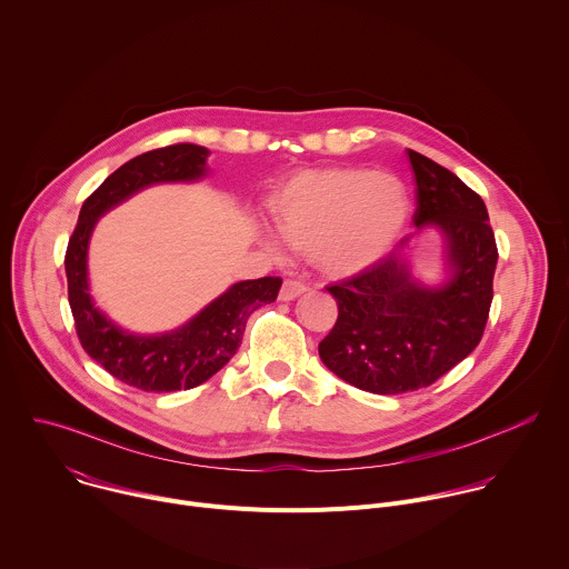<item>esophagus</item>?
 I'll return each mask as SVG.
<instances>
[{
    "instance_id": "1",
    "label": "esophagus",
    "mask_w": 569,
    "mask_h": 569,
    "mask_svg": "<svg viewBox=\"0 0 569 569\" xmlns=\"http://www.w3.org/2000/svg\"><path fill=\"white\" fill-rule=\"evenodd\" d=\"M308 290V286L303 281H297V279H286L283 286H281V292H279V299L281 301H292L297 299L299 295H303Z\"/></svg>"
}]
</instances>
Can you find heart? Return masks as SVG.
Instances as JSON below:
<instances>
[{
    "label": "heart",
    "mask_w": 569,
    "mask_h": 569,
    "mask_svg": "<svg viewBox=\"0 0 569 569\" xmlns=\"http://www.w3.org/2000/svg\"><path fill=\"white\" fill-rule=\"evenodd\" d=\"M410 213L408 184L358 167L303 171L272 198V218L288 246L333 277L358 274L385 259Z\"/></svg>",
    "instance_id": "heart-1"
}]
</instances>
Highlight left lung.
Returning <instances> with one entry per match:
<instances>
[{"label": "left lung", "mask_w": 569, "mask_h": 569, "mask_svg": "<svg viewBox=\"0 0 569 569\" xmlns=\"http://www.w3.org/2000/svg\"><path fill=\"white\" fill-rule=\"evenodd\" d=\"M417 178L415 224L446 240L448 279L419 283L405 259L412 238L376 266L327 290L338 321L319 342L336 376L371 393H405L437 382L479 345L493 301L496 233L483 200L452 171L408 150Z\"/></svg>", "instance_id": "8db88e82"}]
</instances>
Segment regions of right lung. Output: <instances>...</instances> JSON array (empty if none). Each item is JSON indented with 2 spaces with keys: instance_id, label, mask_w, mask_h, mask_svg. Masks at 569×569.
Instances as JSON below:
<instances>
[{
  "instance_id": "obj_1",
  "label": "right lung",
  "mask_w": 569,
  "mask_h": 569,
  "mask_svg": "<svg viewBox=\"0 0 569 569\" xmlns=\"http://www.w3.org/2000/svg\"><path fill=\"white\" fill-rule=\"evenodd\" d=\"M207 157L204 146L173 143L126 161L83 202L67 246V295L80 345L110 376L143 391H178L207 382L238 351L248 317L259 306L272 303L281 288L279 277L233 283L184 327L161 336H132L94 306L88 286V246L97 220L150 184L200 180Z\"/></svg>"
}]
</instances>
